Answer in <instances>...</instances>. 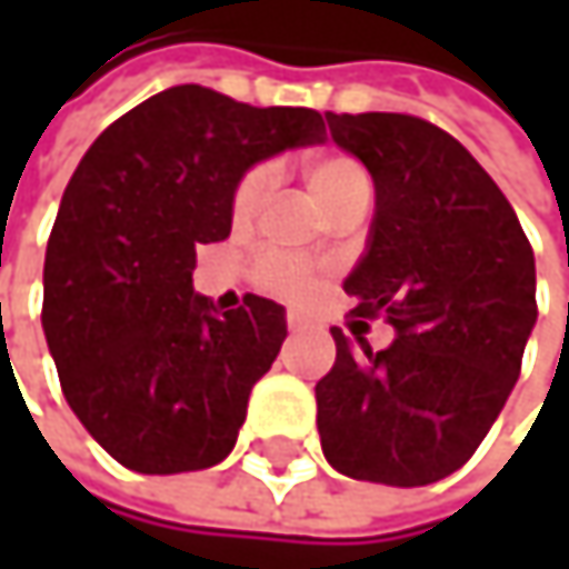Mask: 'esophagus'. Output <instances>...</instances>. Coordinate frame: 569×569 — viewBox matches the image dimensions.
Instances as JSON below:
<instances>
[{
    "mask_svg": "<svg viewBox=\"0 0 569 569\" xmlns=\"http://www.w3.org/2000/svg\"><path fill=\"white\" fill-rule=\"evenodd\" d=\"M286 329H289V332H299V329H306V322H302V316H296V312H289V316H286Z\"/></svg>",
    "mask_w": 569,
    "mask_h": 569,
    "instance_id": "obj_1",
    "label": "esophagus"
}]
</instances>
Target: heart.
Wrapping results in <instances>:
<instances>
[{"label":"heart","mask_w":569,"mask_h":569,"mask_svg":"<svg viewBox=\"0 0 569 569\" xmlns=\"http://www.w3.org/2000/svg\"><path fill=\"white\" fill-rule=\"evenodd\" d=\"M270 180H273L270 168H253V171L240 177V183L233 190V200H230V210H233L237 223L250 220L260 210L263 197L270 193ZM306 183L329 213L346 207L349 200L369 193V177L346 154H312L306 161ZM253 277L267 292L299 302V299H309L316 292V286L322 280V270L316 263L302 260V257L286 253V250H267L257 260Z\"/></svg>","instance_id":"1"}]
</instances>
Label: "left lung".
I'll return each instance as SVG.
<instances>
[{
	"label": "left lung",
	"mask_w": 569,
	"mask_h": 569,
	"mask_svg": "<svg viewBox=\"0 0 569 569\" xmlns=\"http://www.w3.org/2000/svg\"><path fill=\"white\" fill-rule=\"evenodd\" d=\"M332 141L376 180V220L349 273L352 316L386 319L389 349L332 329L336 366L316 382L326 461L356 478L421 488L485 441L520 376L537 322L533 250L488 171L431 121L326 114Z\"/></svg>",
	"instance_id": "1"
}]
</instances>
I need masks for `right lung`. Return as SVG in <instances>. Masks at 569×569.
Instances as JSON below:
<instances>
[{
	"mask_svg": "<svg viewBox=\"0 0 569 569\" xmlns=\"http://www.w3.org/2000/svg\"><path fill=\"white\" fill-rule=\"evenodd\" d=\"M312 108H253L177 84L108 124L74 168L46 250L42 329L88 435L138 475L223 461L286 339L283 306L217 316L193 292L197 243L230 237L240 177L316 144Z\"/></svg>",
	"mask_w": 569,
	"mask_h": 569,
	"instance_id": "add662e5",
	"label": "right lung"
}]
</instances>
